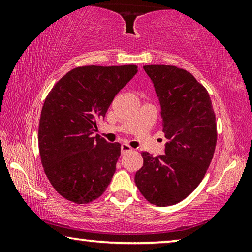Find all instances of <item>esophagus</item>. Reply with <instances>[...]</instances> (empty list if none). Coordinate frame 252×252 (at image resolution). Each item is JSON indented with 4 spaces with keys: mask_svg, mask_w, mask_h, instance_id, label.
Returning a JSON list of instances; mask_svg holds the SVG:
<instances>
[{
    "mask_svg": "<svg viewBox=\"0 0 252 252\" xmlns=\"http://www.w3.org/2000/svg\"><path fill=\"white\" fill-rule=\"evenodd\" d=\"M132 151V148L129 146V144L126 143H122L121 144V153L122 155H126V153Z\"/></svg>",
    "mask_w": 252,
    "mask_h": 252,
    "instance_id": "1",
    "label": "esophagus"
}]
</instances>
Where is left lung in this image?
Returning <instances> with one entry per match:
<instances>
[{"label": "left lung", "mask_w": 252, "mask_h": 252, "mask_svg": "<svg viewBox=\"0 0 252 252\" xmlns=\"http://www.w3.org/2000/svg\"><path fill=\"white\" fill-rule=\"evenodd\" d=\"M161 106L164 155L142 152L134 182L149 202L172 206L199 186L217 143L216 116L209 93L194 76L173 65H144Z\"/></svg>", "instance_id": "obj_1"}]
</instances>
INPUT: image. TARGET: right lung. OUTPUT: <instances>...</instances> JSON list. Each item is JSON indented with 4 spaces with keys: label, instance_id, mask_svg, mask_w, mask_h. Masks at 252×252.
<instances>
[{
    "label": "right lung",
    "instance_id": "right-lung-1",
    "mask_svg": "<svg viewBox=\"0 0 252 252\" xmlns=\"http://www.w3.org/2000/svg\"><path fill=\"white\" fill-rule=\"evenodd\" d=\"M136 72V65L75 67L46 96L39 125L40 157L46 177L63 198L89 203L110 185L121 146L93 133Z\"/></svg>",
    "mask_w": 252,
    "mask_h": 252
}]
</instances>
